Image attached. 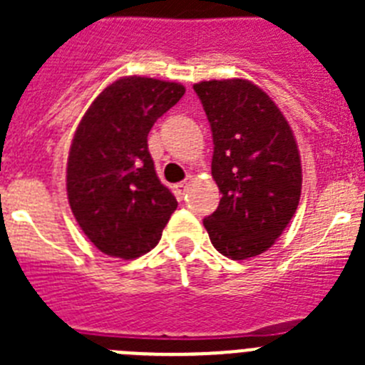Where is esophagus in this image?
I'll return each mask as SVG.
<instances>
[{
	"label": "esophagus",
	"instance_id": "obj_1",
	"mask_svg": "<svg viewBox=\"0 0 365 365\" xmlns=\"http://www.w3.org/2000/svg\"><path fill=\"white\" fill-rule=\"evenodd\" d=\"M190 182H192V177H188L186 180H182V182L175 185V195H177V197H179V199L185 197V193H186V190H188Z\"/></svg>",
	"mask_w": 365,
	"mask_h": 365
}]
</instances>
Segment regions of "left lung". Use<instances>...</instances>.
<instances>
[{
    "label": "left lung",
    "instance_id": "obj_1",
    "mask_svg": "<svg viewBox=\"0 0 365 365\" xmlns=\"http://www.w3.org/2000/svg\"><path fill=\"white\" fill-rule=\"evenodd\" d=\"M214 138L217 210L202 221L222 256L269 250L298 208L302 160L291 125L270 96L243 78L193 86Z\"/></svg>",
    "mask_w": 365,
    "mask_h": 365
}]
</instances>
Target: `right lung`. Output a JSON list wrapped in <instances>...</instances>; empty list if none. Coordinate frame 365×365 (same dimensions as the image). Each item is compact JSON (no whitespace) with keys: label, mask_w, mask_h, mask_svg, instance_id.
<instances>
[{"label":"right lung","mask_w":365,"mask_h":365,"mask_svg":"<svg viewBox=\"0 0 365 365\" xmlns=\"http://www.w3.org/2000/svg\"><path fill=\"white\" fill-rule=\"evenodd\" d=\"M185 91L175 82L124 76L80 120L67 159V197L100 252L133 259L159 243L177 199L155 173L148 133Z\"/></svg>","instance_id":"add662e5"}]
</instances>
